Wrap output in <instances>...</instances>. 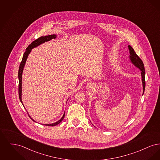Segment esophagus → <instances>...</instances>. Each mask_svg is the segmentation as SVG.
Wrapping results in <instances>:
<instances>
[{
  "instance_id": "34e87169",
  "label": "esophagus",
  "mask_w": 160,
  "mask_h": 160,
  "mask_svg": "<svg viewBox=\"0 0 160 160\" xmlns=\"http://www.w3.org/2000/svg\"><path fill=\"white\" fill-rule=\"evenodd\" d=\"M87 89H91L93 87V85H92V84L91 83H88L87 84Z\"/></svg>"
}]
</instances>
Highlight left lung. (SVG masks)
Returning <instances> with one entry per match:
<instances>
[{"label":"left lung","mask_w":160,"mask_h":160,"mask_svg":"<svg viewBox=\"0 0 160 160\" xmlns=\"http://www.w3.org/2000/svg\"><path fill=\"white\" fill-rule=\"evenodd\" d=\"M128 48H129V53H130V59L131 62L135 66H136L137 68L140 69L142 71L141 74H142V83H143V93H144L145 89V71L143 62L135 52L134 50L132 48L131 46H128Z\"/></svg>","instance_id":"8db88e82"}]
</instances>
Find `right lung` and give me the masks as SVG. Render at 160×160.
I'll return each instance as SVG.
<instances>
[{"label":"right lung","instance_id":"obj_1","mask_svg":"<svg viewBox=\"0 0 160 160\" xmlns=\"http://www.w3.org/2000/svg\"><path fill=\"white\" fill-rule=\"evenodd\" d=\"M56 37V35H47V36H45V37H41L38 38V39H35L34 41H33L31 44L27 47V48L26 50V52H24V53L23 54L22 61L20 64L19 69H18V80H19V83H18V95H19V98H20V101L22 102V76L23 68H24V66L25 65L26 61L27 58H28L29 54L30 53V52H31V51L33 48L36 47H37L39 45L45 42L46 41H48L51 40L52 39L55 38ZM64 117H65V113H64L63 116H62V118H61V119L59 121H58V122H55L54 123H52V124H46V126H51V127L55 126V125L59 124V123H61V122H62V121ZM31 119H32L31 118Z\"/></svg>","mask_w":160,"mask_h":160}]
</instances>
